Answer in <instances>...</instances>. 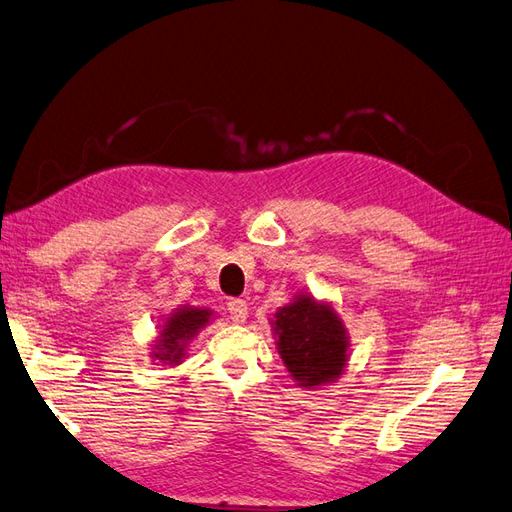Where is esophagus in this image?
Here are the masks:
<instances>
[{
	"label": "esophagus",
	"instance_id": "esophagus-1",
	"mask_svg": "<svg viewBox=\"0 0 512 512\" xmlns=\"http://www.w3.org/2000/svg\"><path fill=\"white\" fill-rule=\"evenodd\" d=\"M228 314L235 324H243L247 320V303L243 299H230L228 301Z\"/></svg>",
	"mask_w": 512,
	"mask_h": 512
}]
</instances>
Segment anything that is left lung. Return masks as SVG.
<instances>
[{"label":"left lung","instance_id":"1","mask_svg":"<svg viewBox=\"0 0 512 512\" xmlns=\"http://www.w3.org/2000/svg\"><path fill=\"white\" fill-rule=\"evenodd\" d=\"M271 327L288 374L303 389H318L344 374L350 337L331 303L309 292L294 294L273 314Z\"/></svg>","mask_w":512,"mask_h":512}]
</instances>
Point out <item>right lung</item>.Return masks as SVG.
Wrapping results in <instances>:
<instances>
[{
    "label": "right lung",
    "instance_id": "1",
    "mask_svg": "<svg viewBox=\"0 0 512 512\" xmlns=\"http://www.w3.org/2000/svg\"><path fill=\"white\" fill-rule=\"evenodd\" d=\"M211 316V309L192 305H181L173 314H168V318H164V322L158 327L160 331L156 342L151 344L149 356L153 359V365H181L188 344L207 327Z\"/></svg>",
    "mask_w": 512,
    "mask_h": 512
}]
</instances>
